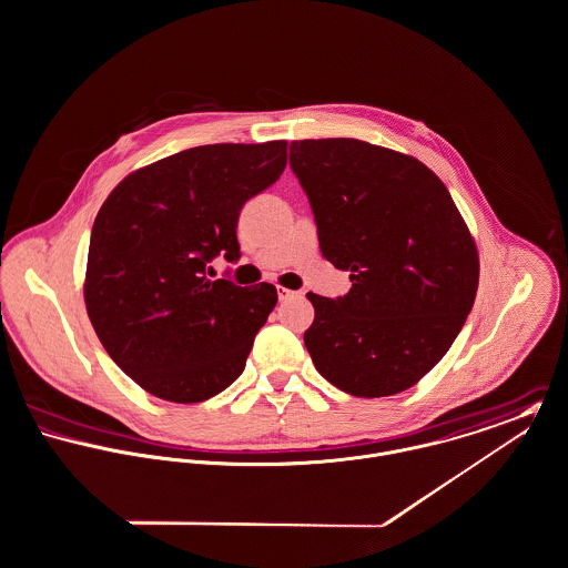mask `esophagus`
<instances>
[{
    "label": "esophagus",
    "instance_id": "1",
    "mask_svg": "<svg viewBox=\"0 0 568 568\" xmlns=\"http://www.w3.org/2000/svg\"><path fill=\"white\" fill-rule=\"evenodd\" d=\"M298 294L301 292H294V290H287V287H278V301H287V298H294Z\"/></svg>",
    "mask_w": 568,
    "mask_h": 568
}]
</instances>
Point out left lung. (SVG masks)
<instances>
[{"label":"left lung","mask_w":568,"mask_h":568,"mask_svg":"<svg viewBox=\"0 0 568 568\" xmlns=\"http://www.w3.org/2000/svg\"><path fill=\"white\" fill-rule=\"evenodd\" d=\"M323 256L348 270L338 298L307 294L305 346L355 397L417 384L453 346L478 287V252L446 184L419 160L353 138L294 140Z\"/></svg>","instance_id":"1"}]
</instances>
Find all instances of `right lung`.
Masks as SVG:
<instances>
[{
	"instance_id": "add662e5",
	"label": "right lung",
	"mask_w": 568,
	"mask_h": 568,
	"mask_svg": "<svg viewBox=\"0 0 568 568\" xmlns=\"http://www.w3.org/2000/svg\"><path fill=\"white\" fill-rule=\"evenodd\" d=\"M287 142L204 144L126 175L90 236L85 305L99 341L146 393L195 404L245 368L276 287L211 281L209 263H236L243 204L272 186Z\"/></svg>"
}]
</instances>
